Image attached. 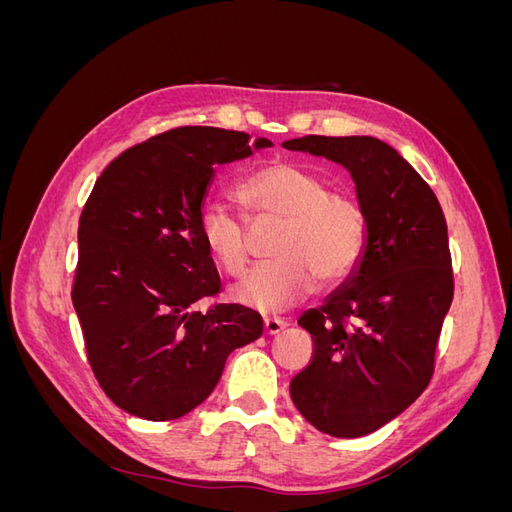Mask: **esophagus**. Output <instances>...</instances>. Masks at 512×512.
<instances>
[{"instance_id": "obj_1", "label": "esophagus", "mask_w": 512, "mask_h": 512, "mask_svg": "<svg viewBox=\"0 0 512 512\" xmlns=\"http://www.w3.org/2000/svg\"><path fill=\"white\" fill-rule=\"evenodd\" d=\"M286 327H288V322L282 318H265V333L267 335H277Z\"/></svg>"}]
</instances>
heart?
<instances>
[{
	"mask_svg": "<svg viewBox=\"0 0 512 512\" xmlns=\"http://www.w3.org/2000/svg\"><path fill=\"white\" fill-rule=\"evenodd\" d=\"M237 200L252 226L280 222L271 260L260 262L237 286V299L258 312H284L322 282L333 286L361 265L367 250V213L352 194L329 190L314 168L275 160L237 185ZM198 235L218 267L239 277L250 260L252 228L220 203L198 213Z\"/></svg>",
	"mask_w": 512,
	"mask_h": 512,
	"instance_id": "1",
	"label": "heart"
}]
</instances>
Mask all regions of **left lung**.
I'll use <instances>...</instances> for the list:
<instances>
[{
	"instance_id": "obj_1",
	"label": "left lung",
	"mask_w": 512,
	"mask_h": 512,
	"mask_svg": "<svg viewBox=\"0 0 512 512\" xmlns=\"http://www.w3.org/2000/svg\"><path fill=\"white\" fill-rule=\"evenodd\" d=\"M284 147L344 164L367 213L359 269L299 318L314 352L290 380L316 429L359 438L404 412L433 376L455 292L446 220L427 181L380 138L309 134Z\"/></svg>"
}]
</instances>
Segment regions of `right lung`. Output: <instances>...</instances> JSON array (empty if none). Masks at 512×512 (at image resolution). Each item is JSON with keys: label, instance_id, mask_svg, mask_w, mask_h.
I'll use <instances>...</instances> for the list:
<instances>
[{"label": "right lung", "instance_id": "1", "mask_svg": "<svg viewBox=\"0 0 512 512\" xmlns=\"http://www.w3.org/2000/svg\"><path fill=\"white\" fill-rule=\"evenodd\" d=\"M247 138L209 126L151 136L102 170L81 211L72 303L87 361L106 397L147 421L203 404L226 356L262 335L254 309L220 301L198 235L215 166L250 156ZM203 298L212 303L198 313Z\"/></svg>", "mask_w": 512, "mask_h": 512}]
</instances>
